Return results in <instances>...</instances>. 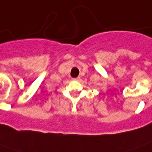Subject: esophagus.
<instances>
[{
  "label": "esophagus",
  "mask_w": 152,
  "mask_h": 152,
  "mask_svg": "<svg viewBox=\"0 0 152 152\" xmlns=\"http://www.w3.org/2000/svg\"><path fill=\"white\" fill-rule=\"evenodd\" d=\"M80 80V77H76V78H74L73 79V80Z\"/></svg>",
  "instance_id": "1"
}]
</instances>
